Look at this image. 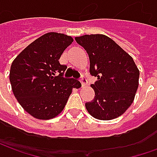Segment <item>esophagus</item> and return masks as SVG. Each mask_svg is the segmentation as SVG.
<instances>
[{"mask_svg": "<svg viewBox=\"0 0 157 157\" xmlns=\"http://www.w3.org/2000/svg\"><path fill=\"white\" fill-rule=\"evenodd\" d=\"M80 81H81V83H82V86L84 87L85 86L87 85V83H88V82H87V80H86V78L85 75H82V76H81V79H80Z\"/></svg>", "mask_w": 157, "mask_h": 157, "instance_id": "esophagus-1", "label": "esophagus"}]
</instances>
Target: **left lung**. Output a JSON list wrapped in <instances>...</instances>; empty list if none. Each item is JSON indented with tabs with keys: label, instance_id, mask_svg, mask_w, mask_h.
Segmentation results:
<instances>
[{
	"label": "left lung",
	"instance_id": "1",
	"mask_svg": "<svg viewBox=\"0 0 157 157\" xmlns=\"http://www.w3.org/2000/svg\"><path fill=\"white\" fill-rule=\"evenodd\" d=\"M90 59V74L98 81L92 84L95 97L86 109L95 118L111 120L129 108L139 86V71L130 55L113 39L102 34L75 38Z\"/></svg>",
	"mask_w": 157,
	"mask_h": 157
}]
</instances>
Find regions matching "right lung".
Here are the masks:
<instances>
[{"label":"right lung","mask_w":157,"mask_h":157,"mask_svg":"<svg viewBox=\"0 0 157 157\" xmlns=\"http://www.w3.org/2000/svg\"><path fill=\"white\" fill-rule=\"evenodd\" d=\"M73 42L70 36L45 33L24 48L13 60L10 82L13 94L26 112L39 119H50L65 108L72 88L82 86L65 78L67 66L59 59Z\"/></svg>","instance_id":"obj_1"}]
</instances>
